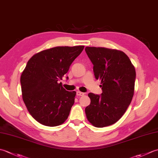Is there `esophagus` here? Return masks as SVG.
<instances>
[{"label": "esophagus", "instance_id": "obj_1", "mask_svg": "<svg viewBox=\"0 0 158 158\" xmlns=\"http://www.w3.org/2000/svg\"><path fill=\"white\" fill-rule=\"evenodd\" d=\"M77 96H83V95H84V93H83V92H80V91H77Z\"/></svg>", "mask_w": 158, "mask_h": 158}]
</instances>
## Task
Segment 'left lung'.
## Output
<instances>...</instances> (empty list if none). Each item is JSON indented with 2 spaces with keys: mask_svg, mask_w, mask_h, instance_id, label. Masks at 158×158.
<instances>
[{
  "mask_svg": "<svg viewBox=\"0 0 158 158\" xmlns=\"http://www.w3.org/2000/svg\"><path fill=\"white\" fill-rule=\"evenodd\" d=\"M95 78L101 81V95L89 93L90 105L85 109L94 126L103 127L116 123L129 106L135 92L136 71L125 53L105 48L86 47Z\"/></svg>",
  "mask_w": 158,
  "mask_h": 158,
  "instance_id": "1",
  "label": "left lung"
}]
</instances>
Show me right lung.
Wrapping results in <instances>:
<instances>
[{"label":"right lung","mask_w":158,"mask_h":158,"mask_svg":"<svg viewBox=\"0 0 158 158\" xmlns=\"http://www.w3.org/2000/svg\"><path fill=\"white\" fill-rule=\"evenodd\" d=\"M83 48L65 46L43 50L33 56L23 70L20 83L23 102L43 125L57 126L68 118L76 92L66 91L59 82Z\"/></svg>","instance_id":"right-lung-1"}]
</instances>
